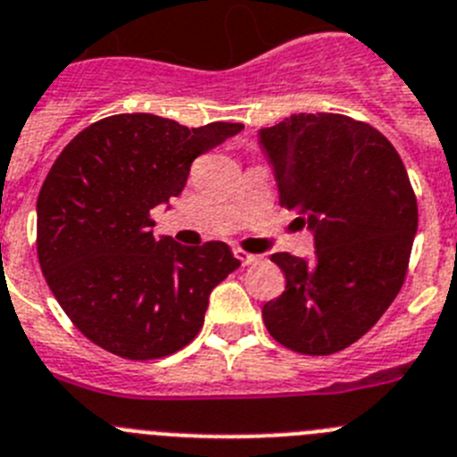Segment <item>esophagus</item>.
I'll list each match as a JSON object with an SVG mask.
<instances>
[{
  "mask_svg": "<svg viewBox=\"0 0 457 457\" xmlns=\"http://www.w3.org/2000/svg\"><path fill=\"white\" fill-rule=\"evenodd\" d=\"M233 256H236L237 261L242 262V265H256V262L261 261V256H253V253H249V251L240 249V246H236V249H233Z\"/></svg>",
  "mask_w": 457,
  "mask_h": 457,
  "instance_id": "1",
  "label": "esophagus"
}]
</instances>
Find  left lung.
<instances>
[{
    "label": "left lung",
    "mask_w": 457,
    "mask_h": 457,
    "mask_svg": "<svg viewBox=\"0 0 457 457\" xmlns=\"http://www.w3.org/2000/svg\"><path fill=\"white\" fill-rule=\"evenodd\" d=\"M280 206L315 233V258L271 256L286 290L262 305L278 345L330 355L360 340L403 287L417 196L392 142L337 112L290 115L261 131Z\"/></svg>",
    "instance_id": "1"
}]
</instances>
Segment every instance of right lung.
I'll list each match as a JSON object with an SVG mask.
<instances>
[{
    "mask_svg": "<svg viewBox=\"0 0 457 457\" xmlns=\"http://www.w3.org/2000/svg\"><path fill=\"white\" fill-rule=\"evenodd\" d=\"M242 129L122 112L67 142L37 195L36 246L49 290L87 340L127 360L195 340L212 287L240 261L224 242L156 240L152 208L181 195L192 161Z\"/></svg>",
    "mask_w": 457,
    "mask_h": 457,
    "instance_id": "1",
    "label": "right lung"
}]
</instances>
